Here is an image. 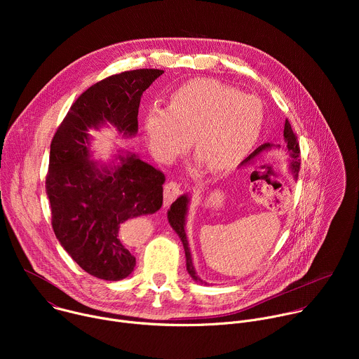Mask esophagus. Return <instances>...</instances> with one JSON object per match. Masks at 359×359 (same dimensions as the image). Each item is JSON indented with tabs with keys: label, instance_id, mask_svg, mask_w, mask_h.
<instances>
[{
	"label": "esophagus",
	"instance_id": "obj_1",
	"mask_svg": "<svg viewBox=\"0 0 359 359\" xmlns=\"http://www.w3.org/2000/svg\"><path fill=\"white\" fill-rule=\"evenodd\" d=\"M180 193V183L177 182H169L165 184V206H169V204L179 196Z\"/></svg>",
	"mask_w": 359,
	"mask_h": 359
}]
</instances>
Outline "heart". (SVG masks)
<instances>
[{
    "label": "heart",
    "mask_w": 359,
    "mask_h": 359,
    "mask_svg": "<svg viewBox=\"0 0 359 359\" xmlns=\"http://www.w3.org/2000/svg\"><path fill=\"white\" fill-rule=\"evenodd\" d=\"M263 108L259 99L209 78H194L170 96L168 109L151 107L144 132L156 159L172 161L189 146L215 173L237 166L259 137Z\"/></svg>",
    "instance_id": "heart-1"
}]
</instances>
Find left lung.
Instances as JSON below:
<instances>
[{"mask_svg": "<svg viewBox=\"0 0 359 359\" xmlns=\"http://www.w3.org/2000/svg\"><path fill=\"white\" fill-rule=\"evenodd\" d=\"M284 139L287 142V151L290 153L291 156V169L294 172V176L297 177L298 176V172H299V165H301V156H299V143H298V139H297V133L292 130L291 128V123L288 119H285V125H284ZM271 144L270 143H264L262 146H259L257 149H255L251 155L243 162H248L251 161L254 156H257L260 151H263L264 149H269ZM187 203H189V197L187 196H180L176 201L172 203L170 206V210L168 213V219H169V223L170 226L173 227V230L179 234L182 243H183V247H184V254H186V267H187V271L190 274V277L196 281V283H200V284H206L203 280H200L194 271V267H193V263H191V255H190V250H189V243H187V238H186V233H184V219H186V213H187Z\"/></svg>", "mask_w": 359, "mask_h": 359, "instance_id": "left-lung-1", "label": "left lung"}]
</instances>
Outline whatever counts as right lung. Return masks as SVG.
<instances>
[{"instance_id":"add662e5","label":"right lung","mask_w":359,"mask_h":359,"mask_svg":"<svg viewBox=\"0 0 359 359\" xmlns=\"http://www.w3.org/2000/svg\"><path fill=\"white\" fill-rule=\"evenodd\" d=\"M163 72L125 71L89 86L50 142L45 187L54 233L72 260L100 280L119 281L133 271L129 224L162 208L166 177L135 155L99 169L89 161L88 129L109 122L135 135L140 96Z\"/></svg>"}]
</instances>
